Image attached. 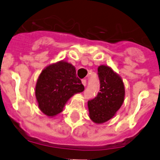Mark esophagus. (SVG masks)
<instances>
[{"label": "esophagus", "instance_id": "1", "mask_svg": "<svg viewBox=\"0 0 160 160\" xmlns=\"http://www.w3.org/2000/svg\"><path fill=\"white\" fill-rule=\"evenodd\" d=\"M82 83H83V86H86V84H87V80H82Z\"/></svg>", "mask_w": 160, "mask_h": 160}]
</instances>
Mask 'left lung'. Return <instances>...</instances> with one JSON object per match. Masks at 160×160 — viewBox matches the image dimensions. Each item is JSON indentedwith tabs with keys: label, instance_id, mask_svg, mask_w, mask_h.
Returning a JSON list of instances; mask_svg holds the SVG:
<instances>
[{
	"label": "left lung",
	"instance_id": "left-lung-1",
	"mask_svg": "<svg viewBox=\"0 0 160 160\" xmlns=\"http://www.w3.org/2000/svg\"><path fill=\"white\" fill-rule=\"evenodd\" d=\"M100 92L88 102L89 118L96 124L107 122L116 114L125 98V86L120 76L107 65L98 68Z\"/></svg>",
	"mask_w": 160,
	"mask_h": 160
}]
</instances>
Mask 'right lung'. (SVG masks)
Masks as SVG:
<instances>
[{
    "mask_svg": "<svg viewBox=\"0 0 160 160\" xmlns=\"http://www.w3.org/2000/svg\"><path fill=\"white\" fill-rule=\"evenodd\" d=\"M84 90L77 77L76 68L64 61L51 64L40 73L35 87L38 107L48 117H54L63 110L72 95Z\"/></svg>",
    "mask_w": 160,
    "mask_h": 160,
    "instance_id": "1",
    "label": "right lung"
}]
</instances>
